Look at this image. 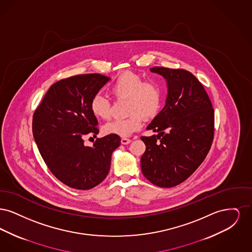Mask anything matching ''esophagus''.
I'll use <instances>...</instances> for the list:
<instances>
[{
    "label": "esophagus",
    "mask_w": 252,
    "mask_h": 252,
    "mask_svg": "<svg viewBox=\"0 0 252 252\" xmlns=\"http://www.w3.org/2000/svg\"><path fill=\"white\" fill-rule=\"evenodd\" d=\"M131 142V140L127 139V138H122L121 140V144H128Z\"/></svg>",
    "instance_id": "1"
}]
</instances>
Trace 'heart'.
Wrapping results in <instances>:
<instances>
[{
  "instance_id": "b5f03b06",
  "label": "heart",
  "mask_w": 252,
  "mask_h": 252,
  "mask_svg": "<svg viewBox=\"0 0 252 252\" xmlns=\"http://www.w3.org/2000/svg\"><path fill=\"white\" fill-rule=\"evenodd\" d=\"M116 99H127V118L116 119L105 125L104 131L120 137H127L139 130L143 125V116L154 118L162 104V89L154 80H144L134 72L120 74L110 87ZM93 114L103 120L110 118V102L107 97L97 94L91 100Z\"/></svg>"
}]
</instances>
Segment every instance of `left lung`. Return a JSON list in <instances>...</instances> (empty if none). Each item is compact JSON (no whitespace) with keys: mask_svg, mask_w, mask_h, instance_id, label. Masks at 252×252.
Returning <instances> with one entry per match:
<instances>
[{"mask_svg":"<svg viewBox=\"0 0 252 252\" xmlns=\"http://www.w3.org/2000/svg\"><path fill=\"white\" fill-rule=\"evenodd\" d=\"M164 77L165 106L146 127L158 135L141 137L146 146L141 158L144 177L162 188L187 180L203 162L213 144L215 111L203 85L183 69L153 67Z\"/></svg>","mask_w":252,"mask_h":252,"instance_id":"1","label":"left lung"}]
</instances>
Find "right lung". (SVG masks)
Segmentation results:
<instances>
[{
  "mask_svg": "<svg viewBox=\"0 0 252 252\" xmlns=\"http://www.w3.org/2000/svg\"><path fill=\"white\" fill-rule=\"evenodd\" d=\"M109 77L100 73L74 75L52 85L33 115L32 129L38 151L52 174L65 185L89 190L108 176L119 136L97 138L86 146L83 137H96L98 122L91 100Z\"/></svg>",
  "mask_w": 252,
  "mask_h": 252,
  "instance_id": "1",
  "label": "right lung"
}]
</instances>
